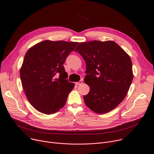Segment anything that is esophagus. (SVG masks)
<instances>
[{"label":"esophagus","mask_w":154,"mask_h":154,"mask_svg":"<svg viewBox=\"0 0 154 154\" xmlns=\"http://www.w3.org/2000/svg\"><path fill=\"white\" fill-rule=\"evenodd\" d=\"M82 83V80H80L79 82H76V83H75V85H81Z\"/></svg>","instance_id":"34e87169"}]
</instances>
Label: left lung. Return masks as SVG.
<instances>
[{
	"label": "left lung",
	"instance_id": "1",
	"mask_svg": "<svg viewBox=\"0 0 154 154\" xmlns=\"http://www.w3.org/2000/svg\"><path fill=\"white\" fill-rule=\"evenodd\" d=\"M74 51L86 62L84 81L90 86L83 96L86 105L97 114L112 111L123 100L132 83L130 57L113 41L80 43Z\"/></svg>",
	"mask_w": 154,
	"mask_h": 154
}]
</instances>
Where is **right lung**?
Wrapping results in <instances>:
<instances>
[{
	"instance_id": "1",
	"label": "right lung",
	"mask_w": 154,
	"mask_h": 154,
	"mask_svg": "<svg viewBox=\"0 0 154 154\" xmlns=\"http://www.w3.org/2000/svg\"><path fill=\"white\" fill-rule=\"evenodd\" d=\"M78 42L45 40L26 53L20 71L22 87L31 105L45 114L65 105L74 84L68 82L63 64ZM60 75L59 78L56 75Z\"/></svg>"
}]
</instances>
